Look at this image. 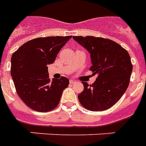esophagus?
I'll use <instances>...</instances> for the list:
<instances>
[{"label": "esophagus", "instance_id": "esophagus-1", "mask_svg": "<svg viewBox=\"0 0 146 146\" xmlns=\"http://www.w3.org/2000/svg\"><path fill=\"white\" fill-rule=\"evenodd\" d=\"M77 82L75 79H70V84H75Z\"/></svg>", "mask_w": 146, "mask_h": 146}]
</instances>
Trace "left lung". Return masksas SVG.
<instances>
[{
	"mask_svg": "<svg viewBox=\"0 0 146 146\" xmlns=\"http://www.w3.org/2000/svg\"><path fill=\"white\" fill-rule=\"evenodd\" d=\"M73 39L90 54V70L98 75L90 86L82 82L84 89L78 101L87 110L104 111L112 107L127 90L133 66L130 55L120 45L109 39L93 36H74Z\"/></svg>",
	"mask_w": 146,
	"mask_h": 146,
	"instance_id": "8db88e82",
	"label": "left lung"
}]
</instances>
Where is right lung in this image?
Segmentation results:
<instances>
[{
  "label": "right lung",
  "mask_w": 146,
  "mask_h": 146,
  "mask_svg": "<svg viewBox=\"0 0 146 146\" xmlns=\"http://www.w3.org/2000/svg\"><path fill=\"white\" fill-rule=\"evenodd\" d=\"M71 38L46 37L32 39L12 54L11 75L19 97L29 108L46 112L58 105L69 79L49 78L48 65L53 64L64 45Z\"/></svg>",
  "instance_id": "add662e5"
}]
</instances>
